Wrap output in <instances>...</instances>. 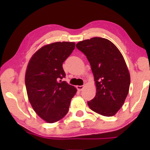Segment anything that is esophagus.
Masks as SVG:
<instances>
[{"label":"esophagus","instance_id":"34e87169","mask_svg":"<svg viewBox=\"0 0 150 150\" xmlns=\"http://www.w3.org/2000/svg\"><path fill=\"white\" fill-rule=\"evenodd\" d=\"M83 88H84V85H81V86H77V88L78 91H82L83 89Z\"/></svg>","mask_w":150,"mask_h":150}]
</instances>
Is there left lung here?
Segmentation results:
<instances>
[{"label":"left lung","instance_id":"left-lung-1","mask_svg":"<svg viewBox=\"0 0 150 150\" xmlns=\"http://www.w3.org/2000/svg\"><path fill=\"white\" fill-rule=\"evenodd\" d=\"M89 62L96 93L87 104L91 110L112 116L120 110L128 94L130 77L122 55L116 45L103 38H92L76 45Z\"/></svg>","mask_w":150,"mask_h":150}]
</instances>
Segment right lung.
<instances>
[{
	"instance_id": "right-lung-1",
	"label": "right lung",
	"mask_w": 150,
	"mask_h": 150,
	"mask_svg": "<svg viewBox=\"0 0 150 150\" xmlns=\"http://www.w3.org/2000/svg\"><path fill=\"white\" fill-rule=\"evenodd\" d=\"M74 42H55L45 45L33 55L28 65L25 84L33 109L48 123L67 115L77 89L62 81L65 73L62 65L74 50Z\"/></svg>"
}]
</instances>
